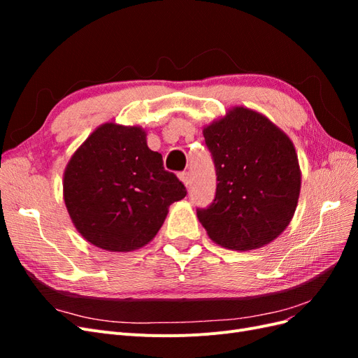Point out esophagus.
I'll return each instance as SVG.
<instances>
[{
	"label": "esophagus",
	"mask_w": 358,
	"mask_h": 358,
	"mask_svg": "<svg viewBox=\"0 0 358 358\" xmlns=\"http://www.w3.org/2000/svg\"><path fill=\"white\" fill-rule=\"evenodd\" d=\"M179 179L182 180V183H183V185H185L187 188L189 187V173H187V171L179 173Z\"/></svg>",
	"instance_id": "obj_1"
}]
</instances>
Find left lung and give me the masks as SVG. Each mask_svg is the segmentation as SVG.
Segmentation results:
<instances>
[{"mask_svg":"<svg viewBox=\"0 0 358 358\" xmlns=\"http://www.w3.org/2000/svg\"><path fill=\"white\" fill-rule=\"evenodd\" d=\"M216 169V196L197 216L210 239L251 251L282 233L294 216L301 171L291 138L263 113L234 106L203 128Z\"/></svg>","mask_w":358,"mask_h":358,"instance_id":"left-lung-1","label":"left lung"}]
</instances>
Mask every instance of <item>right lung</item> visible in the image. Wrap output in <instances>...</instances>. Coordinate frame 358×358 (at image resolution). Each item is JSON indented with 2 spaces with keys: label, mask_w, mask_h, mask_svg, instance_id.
<instances>
[{
  "label": "right lung",
  "mask_w": 358,
  "mask_h": 358,
  "mask_svg": "<svg viewBox=\"0 0 358 358\" xmlns=\"http://www.w3.org/2000/svg\"><path fill=\"white\" fill-rule=\"evenodd\" d=\"M64 203L83 239L109 252L148 245L171 203L187 196L183 183L148 148L138 125L106 122L76 149L62 179Z\"/></svg>",
  "instance_id": "right-lung-1"
}]
</instances>
